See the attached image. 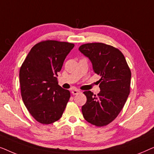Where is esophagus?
Returning a JSON list of instances; mask_svg holds the SVG:
<instances>
[{"label": "esophagus", "instance_id": "esophagus-1", "mask_svg": "<svg viewBox=\"0 0 154 154\" xmlns=\"http://www.w3.org/2000/svg\"><path fill=\"white\" fill-rule=\"evenodd\" d=\"M80 92H81V91L78 89H73L71 90V93L73 94H77L78 93H80Z\"/></svg>", "mask_w": 154, "mask_h": 154}]
</instances>
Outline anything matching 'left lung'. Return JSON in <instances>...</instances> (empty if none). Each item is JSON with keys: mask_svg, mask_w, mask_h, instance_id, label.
I'll use <instances>...</instances> for the list:
<instances>
[{"mask_svg": "<svg viewBox=\"0 0 154 154\" xmlns=\"http://www.w3.org/2000/svg\"><path fill=\"white\" fill-rule=\"evenodd\" d=\"M79 50L91 61L94 73L100 75V92H83L87 102L82 106L88 123L102 127L111 123L123 109L130 94L131 71L123 53L102 43H86Z\"/></svg>", "mask_w": 154, "mask_h": 154, "instance_id": "left-lung-1", "label": "left lung"}]
</instances>
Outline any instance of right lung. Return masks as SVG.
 Instances as JSON below:
<instances>
[{
  "label": "right lung",
  "instance_id": "add662e5",
  "mask_svg": "<svg viewBox=\"0 0 154 154\" xmlns=\"http://www.w3.org/2000/svg\"><path fill=\"white\" fill-rule=\"evenodd\" d=\"M74 44L48 40L31 48L20 71L21 94L30 114L42 124L62 117L70 92L58 85L57 73Z\"/></svg>",
  "mask_w": 154,
  "mask_h": 154
}]
</instances>
